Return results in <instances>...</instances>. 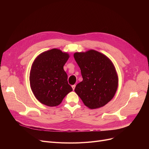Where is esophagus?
<instances>
[{
	"instance_id": "obj_1",
	"label": "esophagus",
	"mask_w": 149,
	"mask_h": 149,
	"mask_svg": "<svg viewBox=\"0 0 149 149\" xmlns=\"http://www.w3.org/2000/svg\"><path fill=\"white\" fill-rule=\"evenodd\" d=\"M75 86H76L75 84H74V85H72V89H73V90H74V89H75Z\"/></svg>"
}]
</instances>
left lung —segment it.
<instances>
[{"instance_id": "8db88e82", "label": "left lung", "mask_w": 149, "mask_h": 149, "mask_svg": "<svg viewBox=\"0 0 149 149\" xmlns=\"http://www.w3.org/2000/svg\"><path fill=\"white\" fill-rule=\"evenodd\" d=\"M74 57L83 77L75 92L88 107L104 106L113 98L118 88V75L112 62L105 55L93 49L75 52Z\"/></svg>"}]
</instances>
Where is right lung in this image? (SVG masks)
I'll return each mask as SVG.
<instances>
[{"instance_id": "right-lung-1", "label": "right lung", "mask_w": 149, "mask_h": 149, "mask_svg": "<svg viewBox=\"0 0 149 149\" xmlns=\"http://www.w3.org/2000/svg\"><path fill=\"white\" fill-rule=\"evenodd\" d=\"M69 57L68 53L54 48L42 52L34 61L30 71V86L41 103L50 107L58 106L72 91L63 69Z\"/></svg>"}]
</instances>
